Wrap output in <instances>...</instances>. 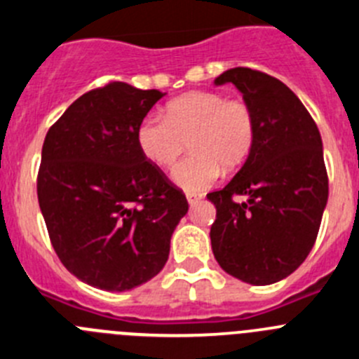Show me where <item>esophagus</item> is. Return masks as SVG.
<instances>
[{
    "mask_svg": "<svg viewBox=\"0 0 359 359\" xmlns=\"http://www.w3.org/2000/svg\"><path fill=\"white\" fill-rule=\"evenodd\" d=\"M203 199V194H196V192H187V201H189L190 207H194L198 205L199 201Z\"/></svg>",
    "mask_w": 359,
    "mask_h": 359,
    "instance_id": "obj_1",
    "label": "esophagus"
}]
</instances>
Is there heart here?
Masks as SVG:
<instances>
[{"label": "heart", "instance_id": "b5f03b06", "mask_svg": "<svg viewBox=\"0 0 359 359\" xmlns=\"http://www.w3.org/2000/svg\"><path fill=\"white\" fill-rule=\"evenodd\" d=\"M253 109L243 98L219 91H192L170 100L161 116H145L136 128V145L152 165L169 169L189 140L190 154L177 165L172 180L187 192L208 189L224 170L246 161L255 144Z\"/></svg>", "mask_w": 359, "mask_h": 359}]
</instances>
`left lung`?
Here are the masks:
<instances>
[{
  "label": "left lung",
  "instance_id": "8db88e82",
  "mask_svg": "<svg viewBox=\"0 0 359 359\" xmlns=\"http://www.w3.org/2000/svg\"><path fill=\"white\" fill-rule=\"evenodd\" d=\"M231 82L253 109L255 144L224 189L207 194L215 205L212 252L231 277L253 286L286 278L309 255L329 180L315 120L284 82L252 68H231ZM246 197V202H237Z\"/></svg>",
  "mask_w": 359,
  "mask_h": 359
}]
</instances>
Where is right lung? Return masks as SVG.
<instances>
[{"label": "right lung", "mask_w": 359, "mask_h": 359, "mask_svg": "<svg viewBox=\"0 0 359 359\" xmlns=\"http://www.w3.org/2000/svg\"><path fill=\"white\" fill-rule=\"evenodd\" d=\"M161 97L109 82L79 97L44 138L37 199L50 241L69 273L98 290L156 277L189 210L183 190L136 145L138 123Z\"/></svg>", "instance_id": "1"}]
</instances>
